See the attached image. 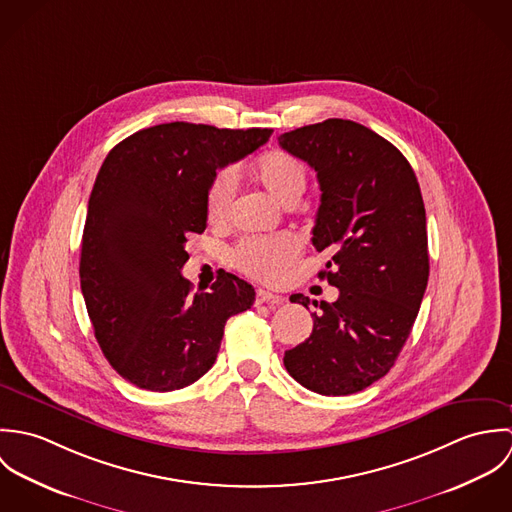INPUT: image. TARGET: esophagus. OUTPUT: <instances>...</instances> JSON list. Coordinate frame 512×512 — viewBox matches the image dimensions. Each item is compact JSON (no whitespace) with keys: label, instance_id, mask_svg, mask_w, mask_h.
Listing matches in <instances>:
<instances>
[{"label":"esophagus","instance_id":"34e87169","mask_svg":"<svg viewBox=\"0 0 512 512\" xmlns=\"http://www.w3.org/2000/svg\"><path fill=\"white\" fill-rule=\"evenodd\" d=\"M284 301L282 295L268 292V290H258L256 292V303H272V305H280Z\"/></svg>","mask_w":512,"mask_h":512}]
</instances>
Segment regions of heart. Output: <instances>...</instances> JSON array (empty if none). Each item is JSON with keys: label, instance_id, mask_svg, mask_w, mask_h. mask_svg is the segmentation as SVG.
<instances>
[{"label": "heart", "instance_id": "obj_1", "mask_svg": "<svg viewBox=\"0 0 512 512\" xmlns=\"http://www.w3.org/2000/svg\"><path fill=\"white\" fill-rule=\"evenodd\" d=\"M254 175L258 183L282 205L293 207L301 199L307 187V169L292 153L272 149L264 153L256 165ZM236 193V175L232 169H222L209 185L207 191V219L213 224H222L230 215L232 199ZM301 252V242L290 232L272 236H248L242 238L232 250V262L244 274L262 280L278 282L293 260Z\"/></svg>", "mask_w": 512, "mask_h": 512}]
</instances>
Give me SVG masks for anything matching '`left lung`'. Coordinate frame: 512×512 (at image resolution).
I'll return each instance as SVG.
<instances>
[{
    "label": "left lung",
    "instance_id": "1",
    "mask_svg": "<svg viewBox=\"0 0 512 512\" xmlns=\"http://www.w3.org/2000/svg\"><path fill=\"white\" fill-rule=\"evenodd\" d=\"M278 142L317 171L311 242L331 256L319 276L339 288L337 301H313L321 309L313 333L286 351L284 365L317 394H355L394 366L428 286L420 185L396 147L351 120L329 118ZM290 299L309 305L301 293Z\"/></svg>",
    "mask_w": 512,
    "mask_h": 512
}]
</instances>
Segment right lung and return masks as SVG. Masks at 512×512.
<instances>
[{"label": "right lung", "mask_w": 512, "mask_h": 512, "mask_svg": "<svg viewBox=\"0 0 512 512\" xmlns=\"http://www.w3.org/2000/svg\"><path fill=\"white\" fill-rule=\"evenodd\" d=\"M270 128L171 122L114 147L94 181L80 250V290L94 337L128 382L171 392L217 361L224 323L254 288L222 272L209 292L181 276L187 234L207 228L217 169L264 146Z\"/></svg>", "instance_id": "right-lung-1"}]
</instances>
